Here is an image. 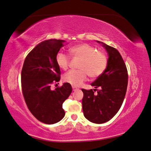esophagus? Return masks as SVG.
<instances>
[{
    "mask_svg": "<svg viewBox=\"0 0 151 151\" xmlns=\"http://www.w3.org/2000/svg\"><path fill=\"white\" fill-rule=\"evenodd\" d=\"M78 89V88L77 87H76V86H73V91H76Z\"/></svg>",
    "mask_w": 151,
    "mask_h": 151,
    "instance_id": "1",
    "label": "esophagus"
}]
</instances>
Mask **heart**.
Listing matches in <instances>:
<instances>
[{"instance_id": "heart-1", "label": "heart", "mask_w": 151, "mask_h": 151, "mask_svg": "<svg viewBox=\"0 0 151 151\" xmlns=\"http://www.w3.org/2000/svg\"><path fill=\"white\" fill-rule=\"evenodd\" d=\"M69 52L73 57L81 58L78 70H71L63 75V81L74 86L82 85L86 81L88 75L91 78H97L103 75L108 66L106 55L87 43H81L73 46ZM56 62L60 69L66 70L68 68L70 58L67 55L58 52L56 56Z\"/></svg>"}]
</instances>
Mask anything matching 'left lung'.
<instances>
[{
	"label": "left lung",
	"instance_id": "1",
	"mask_svg": "<svg viewBox=\"0 0 151 151\" xmlns=\"http://www.w3.org/2000/svg\"><path fill=\"white\" fill-rule=\"evenodd\" d=\"M97 42L101 43L108 52V66L103 75L91 83L94 90L82 89L84 94L82 103L85 118L93 123L102 124L110 121L121 107L127 92L128 72L116 48Z\"/></svg>",
	"mask_w": 151,
	"mask_h": 151
}]
</instances>
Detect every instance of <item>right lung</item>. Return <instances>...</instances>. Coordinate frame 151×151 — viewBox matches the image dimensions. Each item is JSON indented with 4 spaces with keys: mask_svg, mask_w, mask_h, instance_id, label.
Instances as JSON below:
<instances>
[{
    "mask_svg": "<svg viewBox=\"0 0 151 151\" xmlns=\"http://www.w3.org/2000/svg\"><path fill=\"white\" fill-rule=\"evenodd\" d=\"M63 40L50 39L36 46L28 54L21 72L22 91L25 103L36 119L45 124L57 123L65 112L63 103L72 93L68 83L51 90L50 86L60 78L56 62Z\"/></svg>",
    "mask_w": 151,
    "mask_h": 151,
    "instance_id": "right-lung-1",
    "label": "right lung"
}]
</instances>
